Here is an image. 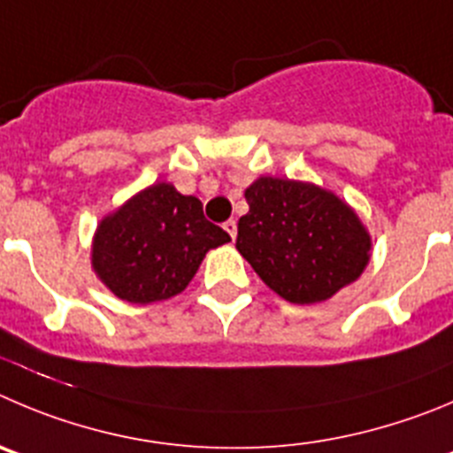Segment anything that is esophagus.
I'll return each instance as SVG.
<instances>
[{
    "mask_svg": "<svg viewBox=\"0 0 453 453\" xmlns=\"http://www.w3.org/2000/svg\"><path fill=\"white\" fill-rule=\"evenodd\" d=\"M223 230L230 234V239H234V236H236V221H234V219H230V221L223 223Z\"/></svg>",
    "mask_w": 453,
    "mask_h": 453,
    "instance_id": "1",
    "label": "esophagus"
}]
</instances>
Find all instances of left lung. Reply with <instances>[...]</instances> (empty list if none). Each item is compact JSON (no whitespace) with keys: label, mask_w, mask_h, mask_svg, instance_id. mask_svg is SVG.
Returning a JSON list of instances; mask_svg holds the SVG:
<instances>
[{"label":"left lung","mask_w":453,"mask_h":453,"mask_svg":"<svg viewBox=\"0 0 453 453\" xmlns=\"http://www.w3.org/2000/svg\"><path fill=\"white\" fill-rule=\"evenodd\" d=\"M246 201L236 250L288 302H324L369 264V234L335 194L264 176L246 189Z\"/></svg>","instance_id":"left-lung-1"}]
</instances>
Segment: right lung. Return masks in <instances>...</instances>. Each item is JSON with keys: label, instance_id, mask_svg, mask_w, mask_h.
<instances>
[{"label": "right lung", "instance_id": "add662e5", "mask_svg": "<svg viewBox=\"0 0 453 453\" xmlns=\"http://www.w3.org/2000/svg\"><path fill=\"white\" fill-rule=\"evenodd\" d=\"M230 241L203 217V203L156 183L100 223L93 268L113 295L151 303L185 290L207 250Z\"/></svg>", "mask_w": 453, "mask_h": 453}]
</instances>
